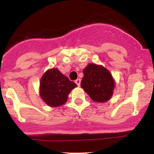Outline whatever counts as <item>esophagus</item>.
<instances>
[{"instance_id": "esophagus-1", "label": "esophagus", "mask_w": 154, "mask_h": 154, "mask_svg": "<svg viewBox=\"0 0 154 154\" xmlns=\"http://www.w3.org/2000/svg\"><path fill=\"white\" fill-rule=\"evenodd\" d=\"M75 82L76 85H78V86H79L80 83H81V79H77L75 81Z\"/></svg>"}]
</instances>
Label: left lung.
Wrapping results in <instances>:
<instances>
[{"label": "left lung", "mask_w": 154, "mask_h": 154, "mask_svg": "<svg viewBox=\"0 0 154 154\" xmlns=\"http://www.w3.org/2000/svg\"><path fill=\"white\" fill-rule=\"evenodd\" d=\"M83 74L81 86L91 99L98 103L108 101L114 88L113 79L109 72L103 66L89 64Z\"/></svg>", "instance_id": "left-lung-1"}]
</instances>
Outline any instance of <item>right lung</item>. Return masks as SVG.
I'll return each mask as SVG.
<instances>
[{
    "label": "right lung",
    "mask_w": 154,
    "mask_h": 154,
    "mask_svg": "<svg viewBox=\"0 0 154 154\" xmlns=\"http://www.w3.org/2000/svg\"><path fill=\"white\" fill-rule=\"evenodd\" d=\"M77 86L75 82L56 69L47 71L40 82V96L47 105L59 106L67 101L71 90Z\"/></svg>",
    "instance_id": "right-lung-1"
}]
</instances>
